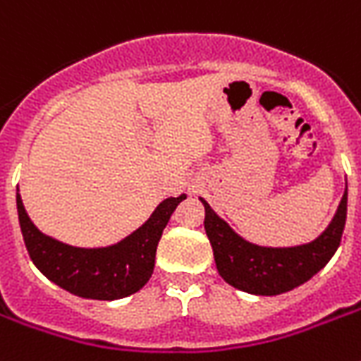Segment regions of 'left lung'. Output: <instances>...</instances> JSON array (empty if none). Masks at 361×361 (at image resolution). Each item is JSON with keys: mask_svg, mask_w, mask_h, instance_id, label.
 <instances>
[{"mask_svg": "<svg viewBox=\"0 0 361 361\" xmlns=\"http://www.w3.org/2000/svg\"><path fill=\"white\" fill-rule=\"evenodd\" d=\"M200 202L206 209L204 228L214 249L217 271L231 286L255 296H277L319 274L336 255L347 221L345 191L334 219L319 238L294 247H264L243 240L204 198Z\"/></svg>", "mask_w": 361, "mask_h": 361, "instance_id": "1", "label": "left lung"}]
</instances>
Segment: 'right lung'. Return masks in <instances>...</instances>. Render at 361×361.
<instances>
[{"label": "right lung", "instance_id": "add662e5", "mask_svg": "<svg viewBox=\"0 0 361 361\" xmlns=\"http://www.w3.org/2000/svg\"><path fill=\"white\" fill-rule=\"evenodd\" d=\"M185 198L180 195L163 200L144 225L106 247H75L42 234L25 212L20 192L16 209L25 249L47 279L75 296L112 302L135 294L149 281L164 226Z\"/></svg>", "mask_w": 361, "mask_h": 361}]
</instances>
